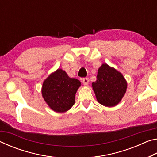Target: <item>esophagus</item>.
<instances>
[{
  "instance_id": "obj_1",
  "label": "esophagus",
  "mask_w": 157,
  "mask_h": 157,
  "mask_svg": "<svg viewBox=\"0 0 157 157\" xmlns=\"http://www.w3.org/2000/svg\"><path fill=\"white\" fill-rule=\"evenodd\" d=\"M89 78H84L82 79V83H83L84 85H87L89 84Z\"/></svg>"
}]
</instances>
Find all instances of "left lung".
<instances>
[{
	"instance_id": "left-lung-1",
	"label": "left lung",
	"mask_w": 157,
	"mask_h": 157,
	"mask_svg": "<svg viewBox=\"0 0 157 157\" xmlns=\"http://www.w3.org/2000/svg\"><path fill=\"white\" fill-rule=\"evenodd\" d=\"M127 85L120 72L103 63L98 69L97 80L93 82L92 86L98 102L106 107H113L124 96Z\"/></svg>"
}]
</instances>
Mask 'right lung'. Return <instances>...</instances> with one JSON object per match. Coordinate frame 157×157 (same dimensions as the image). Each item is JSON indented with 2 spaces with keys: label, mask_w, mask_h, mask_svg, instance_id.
<instances>
[{
  "label": "right lung",
  "mask_w": 157,
  "mask_h": 157,
  "mask_svg": "<svg viewBox=\"0 0 157 157\" xmlns=\"http://www.w3.org/2000/svg\"><path fill=\"white\" fill-rule=\"evenodd\" d=\"M80 85L78 79L69 78L64 71L57 69L44 82L42 95L53 111L65 112L73 106L75 94Z\"/></svg>",
  "instance_id": "1"
}]
</instances>
